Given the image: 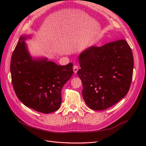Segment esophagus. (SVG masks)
I'll return each instance as SVG.
<instances>
[{
    "label": "esophagus",
    "mask_w": 146,
    "mask_h": 146,
    "mask_svg": "<svg viewBox=\"0 0 146 146\" xmlns=\"http://www.w3.org/2000/svg\"><path fill=\"white\" fill-rule=\"evenodd\" d=\"M78 70V66H77V65L74 66V67H73V70H74V72L75 74H76V73L77 72Z\"/></svg>",
    "instance_id": "34e87169"
}]
</instances>
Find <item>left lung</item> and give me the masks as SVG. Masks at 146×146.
I'll return each instance as SVG.
<instances>
[{"instance_id":"left-lung-1","label":"left lung","mask_w":146,"mask_h":146,"mask_svg":"<svg viewBox=\"0 0 146 146\" xmlns=\"http://www.w3.org/2000/svg\"><path fill=\"white\" fill-rule=\"evenodd\" d=\"M81 69L82 96L86 104L94 110H104L126 96L133 76V56L123 39L91 46L78 55Z\"/></svg>"}]
</instances>
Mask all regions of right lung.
<instances>
[{
  "instance_id": "add662e5",
  "label": "right lung",
  "mask_w": 146,
  "mask_h": 146,
  "mask_svg": "<svg viewBox=\"0 0 146 146\" xmlns=\"http://www.w3.org/2000/svg\"><path fill=\"white\" fill-rule=\"evenodd\" d=\"M21 35L11 56L10 71L17 98L26 107L42 113L56 111L61 104V90L73 74L72 63L60 66L46 57H33Z\"/></svg>"
}]
</instances>
